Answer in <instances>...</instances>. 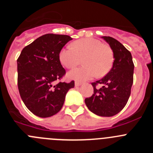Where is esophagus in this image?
Wrapping results in <instances>:
<instances>
[{"mask_svg": "<svg viewBox=\"0 0 153 153\" xmlns=\"http://www.w3.org/2000/svg\"><path fill=\"white\" fill-rule=\"evenodd\" d=\"M81 84H82V83H80V82H79V81H76V82H75V86H79Z\"/></svg>", "mask_w": 153, "mask_h": 153, "instance_id": "esophagus-1", "label": "esophagus"}]
</instances>
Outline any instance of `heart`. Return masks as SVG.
Instances as JSON below:
<instances>
[{
    "instance_id": "1",
    "label": "heart",
    "mask_w": 153,
    "mask_h": 153,
    "mask_svg": "<svg viewBox=\"0 0 153 153\" xmlns=\"http://www.w3.org/2000/svg\"><path fill=\"white\" fill-rule=\"evenodd\" d=\"M83 58L85 65L70 70L67 74L69 78L87 80L97 75L102 76L111 70L114 60L111 48L94 38L76 40L73 47H63L59 53L60 63L68 69L79 64Z\"/></svg>"
}]
</instances>
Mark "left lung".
<instances>
[{
	"label": "left lung",
	"instance_id": "8db88e82",
	"mask_svg": "<svg viewBox=\"0 0 153 153\" xmlns=\"http://www.w3.org/2000/svg\"><path fill=\"white\" fill-rule=\"evenodd\" d=\"M113 52V67L104 77L92 83L93 94L85 99L92 113L100 117H113L126 105L133 83L134 64L131 53L111 36H102ZM101 85V87L96 86Z\"/></svg>",
	"mask_w": 153,
	"mask_h": 153
}]
</instances>
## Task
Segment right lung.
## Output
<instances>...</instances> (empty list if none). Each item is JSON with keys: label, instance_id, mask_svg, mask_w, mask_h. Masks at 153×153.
I'll list each match as a JSON object with an SVG mask.
<instances>
[{"label": "right lung", "instance_id": "1", "mask_svg": "<svg viewBox=\"0 0 153 153\" xmlns=\"http://www.w3.org/2000/svg\"><path fill=\"white\" fill-rule=\"evenodd\" d=\"M71 40L68 35L44 34L24 47L17 59L19 93L27 108L37 117L56 114L68 90L74 87V80L54 84L66 74L59 53Z\"/></svg>", "mask_w": 153, "mask_h": 153}]
</instances>
